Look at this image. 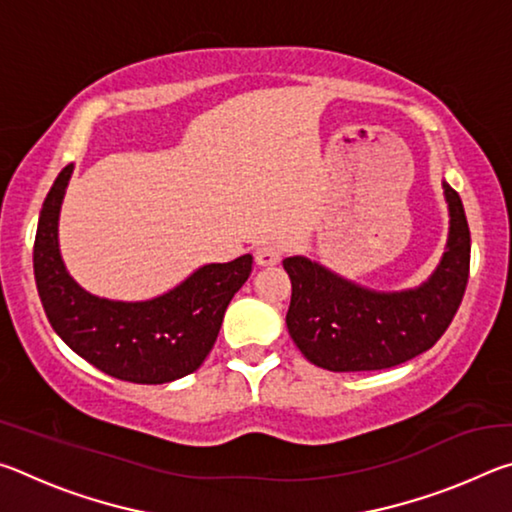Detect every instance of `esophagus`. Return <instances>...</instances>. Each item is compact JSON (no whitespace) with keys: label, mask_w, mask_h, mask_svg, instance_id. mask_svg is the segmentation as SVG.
Returning a JSON list of instances; mask_svg holds the SVG:
<instances>
[{"label":"esophagus","mask_w":512,"mask_h":512,"mask_svg":"<svg viewBox=\"0 0 512 512\" xmlns=\"http://www.w3.org/2000/svg\"><path fill=\"white\" fill-rule=\"evenodd\" d=\"M280 246H273V244H264V246H259L257 250H255V262L259 264V266H273V264H277L280 262Z\"/></svg>","instance_id":"1"}]
</instances>
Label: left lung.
I'll list each match as a JSON object with an SVG mask.
<instances>
[{
	"mask_svg": "<svg viewBox=\"0 0 512 512\" xmlns=\"http://www.w3.org/2000/svg\"><path fill=\"white\" fill-rule=\"evenodd\" d=\"M443 194L449 214L445 253L418 287L379 291L316 259H284L291 277L287 327L307 361L332 372L386 370L427 352L445 334L470 275V228L461 196L447 180Z\"/></svg>",
	"mask_w": 512,
	"mask_h": 512,
	"instance_id": "8db88e82",
	"label": "left lung"
}]
</instances>
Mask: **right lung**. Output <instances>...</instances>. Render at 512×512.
<instances>
[{
	"label": "right lung",
	"instance_id": "add662e5",
	"mask_svg": "<svg viewBox=\"0 0 512 512\" xmlns=\"http://www.w3.org/2000/svg\"><path fill=\"white\" fill-rule=\"evenodd\" d=\"M74 164L58 173L42 203L33 273L54 332L94 368L133 384H167L201 368L223 314L253 271V255L203 264L149 300H112L83 289L60 255L58 221Z\"/></svg>",
	"mask_w": 512,
	"mask_h": 512
}]
</instances>
